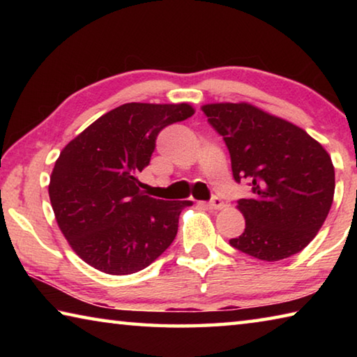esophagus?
<instances>
[{
	"label": "esophagus",
	"instance_id": "34e87169",
	"mask_svg": "<svg viewBox=\"0 0 357 357\" xmlns=\"http://www.w3.org/2000/svg\"><path fill=\"white\" fill-rule=\"evenodd\" d=\"M206 206L209 208V209H222L223 206H225V204H223V202L220 200V198H217V197H214L213 200H211Z\"/></svg>",
	"mask_w": 357,
	"mask_h": 357
}]
</instances>
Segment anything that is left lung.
Returning <instances> with one entry per match:
<instances>
[{
  "label": "left lung",
  "mask_w": 357,
  "mask_h": 357,
  "mask_svg": "<svg viewBox=\"0 0 357 357\" xmlns=\"http://www.w3.org/2000/svg\"><path fill=\"white\" fill-rule=\"evenodd\" d=\"M202 112L227 143L234 179L252 183L238 209L245 219L234 249L263 261L301 252L317 236L334 200L335 172L315 138L249 102L206 104Z\"/></svg>",
  "instance_id": "1"
}]
</instances>
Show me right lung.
<instances>
[{"mask_svg":"<svg viewBox=\"0 0 357 357\" xmlns=\"http://www.w3.org/2000/svg\"><path fill=\"white\" fill-rule=\"evenodd\" d=\"M193 113L185 102H130L102 114L63 148L48 195L59 229L84 263L128 275L170 247L181 211L192 202L149 197L138 173L149 164L159 132Z\"/></svg>","mask_w":357,"mask_h":357,"instance_id":"add662e5","label":"right lung"}]
</instances>
